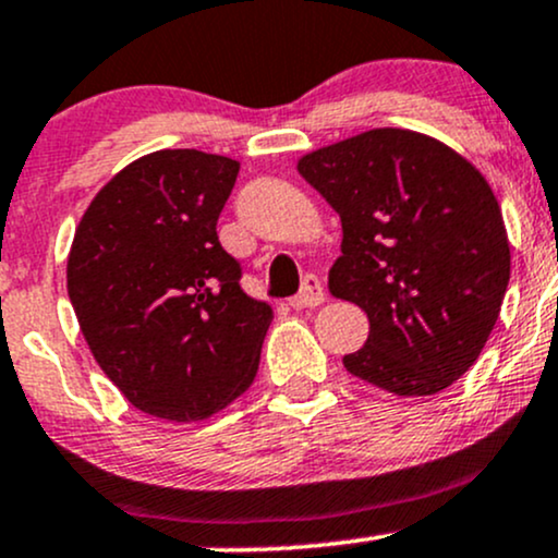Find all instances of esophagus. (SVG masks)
I'll use <instances>...</instances> for the list:
<instances>
[{
	"mask_svg": "<svg viewBox=\"0 0 558 558\" xmlns=\"http://www.w3.org/2000/svg\"><path fill=\"white\" fill-rule=\"evenodd\" d=\"M325 303V290H322V281L316 277H305L303 290L295 298H290V305L295 311L303 308H316V305Z\"/></svg>",
	"mask_w": 558,
	"mask_h": 558,
	"instance_id": "1",
	"label": "esophagus"
}]
</instances>
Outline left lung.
Instances as JSON below:
<instances>
[{
	"mask_svg": "<svg viewBox=\"0 0 558 558\" xmlns=\"http://www.w3.org/2000/svg\"><path fill=\"white\" fill-rule=\"evenodd\" d=\"M298 172L343 226L329 295L369 319L345 369L397 397L445 391L487 345L511 279L487 178L447 143L401 128L303 154Z\"/></svg>",
	"mask_w": 558,
	"mask_h": 558,
	"instance_id": "obj_1",
	"label": "left lung"
}]
</instances>
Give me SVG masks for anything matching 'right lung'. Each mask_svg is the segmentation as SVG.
<instances>
[{"label": "right lung", "instance_id": "obj_1", "mask_svg": "<svg viewBox=\"0 0 558 558\" xmlns=\"http://www.w3.org/2000/svg\"><path fill=\"white\" fill-rule=\"evenodd\" d=\"M239 161L161 148L95 194L65 284L95 362L135 410L207 421L253 386L271 305L239 287L218 215Z\"/></svg>", "mask_w": 558, "mask_h": 558}]
</instances>
